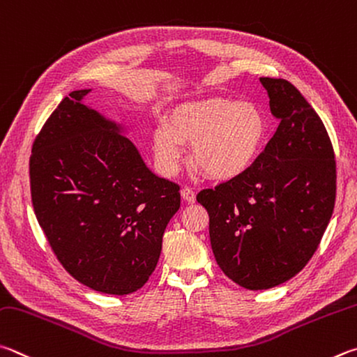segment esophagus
<instances>
[{
    "mask_svg": "<svg viewBox=\"0 0 357 357\" xmlns=\"http://www.w3.org/2000/svg\"><path fill=\"white\" fill-rule=\"evenodd\" d=\"M181 197H183V199L185 201L187 204H192V203H195V199H197L195 192H193L192 189H189V187H184V189L181 190Z\"/></svg>",
    "mask_w": 357,
    "mask_h": 357,
    "instance_id": "1",
    "label": "esophagus"
}]
</instances>
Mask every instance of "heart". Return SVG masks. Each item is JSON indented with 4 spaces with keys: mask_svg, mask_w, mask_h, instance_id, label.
<instances>
[{
    "mask_svg": "<svg viewBox=\"0 0 357 357\" xmlns=\"http://www.w3.org/2000/svg\"><path fill=\"white\" fill-rule=\"evenodd\" d=\"M267 121L252 102L206 98L183 102L167 115L165 126L153 132V153L159 170L172 176L190 145V162L217 181L242 176L262 151Z\"/></svg>",
    "mask_w": 357,
    "mask_h": 357,
    "instance_id": "1",
    "label": "heart"
}]
</instances>
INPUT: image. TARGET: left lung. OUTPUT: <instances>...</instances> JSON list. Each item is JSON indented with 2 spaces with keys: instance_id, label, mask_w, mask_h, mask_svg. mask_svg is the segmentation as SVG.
I'll return each mask as SVG.
<instances>
[{
  "instance_id": "obj_1",
  "label": "left lung",
  "mask_w": 357,
  "mask_h": 357,
  "mask_svg": "<svg viewBox=\"0 0 357 357\" xmlns=\"http://www.w3.org/2000/svg\"><path fill=\"white\" fill-rule=\"evenodd\" d=\"M261 82L280 119L275 135L245 174L197 197L218 267L248 290L276 287L306 267L335 201L334 150L320 116L289 81Z\"/></svg>"
}]
</instances>
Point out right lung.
<instances>
[{"mask_svg":"<svg viewBox=\"0 0 357 357\" xmlns=\"http://www.w3.org/2000/svg\"><path fill=\"white\" fill-rule=\"evenodd\" d=\"M75 90L32 145L31 197L38 225L68 273L101 294L128 295L156 268L179 185L154 174L125 126Z\"/></svg>","mask_w":357,"mask_h":357,"instance_id":"add662e5","label":"right lung"}]
</instances>
